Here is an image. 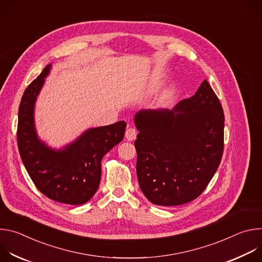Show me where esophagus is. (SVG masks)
I'll return each instance as SVG.
<instances>
[{
	"instance_id": "esophagus-1",
	"label": "esophagus",
	"mask_w": 262,
	"mask_h": 262,
	"mask_svg": "<svg viewBox=\"0 0 262 262\" xmlns=\"http://www.w3.org/2000/svg\"><path fill=\"white\" fill-rule=\"evenodd\" d=\"M137 134H138L137 129L133 126H129L125 132V138L127 139V141H134L137 137Z\"/></svg>"
}]
</instances>
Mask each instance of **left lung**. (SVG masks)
<instances>
[{
    "label": "left lung",
    "mask_w": 262,
    "mask_h": 262,
    "mask_svg": "<svg viewBox=\"0 0 262 262\" xmlns=\"http://www.w3.org/2000/svg\"><path fill=\"white\" fill-rule=\"evenodd\" d=\"M224 111L206 80L173 110L139 111L137 176L156 205L193 201L213 177L224 150Z\"/></svg>",
    "instance_id": "8db88e82"
}]
</instances>
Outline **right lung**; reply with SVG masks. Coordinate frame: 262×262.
<instances>
[{
    "label": "right lung",
    "instance_id": "add662e5",
    "mask_svg": "<svg viewBox=\"0 0 262 262\" xmlns=\"http://www.w3.org/2000/svg\"><path fill=\"white\" fill-rule=\"evenodd\" d=\"M51 64L25 90L18 108L17 146L32 181L48 198L70 205L89 201L100 182L101 160L124 137L126 123L89 128L76 141L55 150L37 136L34 106Z\"/></svg>",
    "mask_w": 262,
    "mask_h": 262
}]
</instances>
